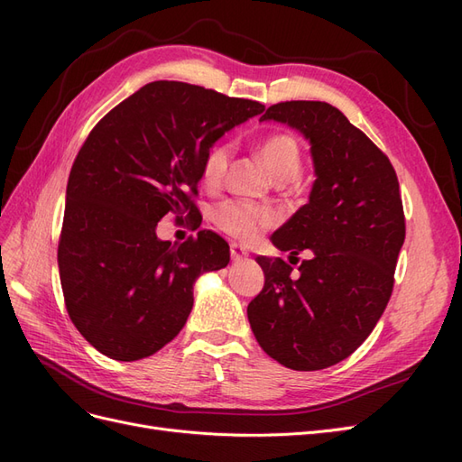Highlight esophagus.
Returning <instances> with one entry per match:
<instances>
[{
  "label": "esophagus",
  "mask_w": 462,
  "mask_h": 462,
  "mask_svg": "<svg viewBox=\"0 0 462 462\" xmlns=\"http://www.w3.org/2000/svg\"><path fill=\"white\" fill-rule=\"evenodd\" d=\"M246 258H248V250L245 246H241V245L233 243L231 245V260L233 262H241V260H246Z\"/></svg>",
  "instance_id": "esophagus-1"
}]
</instances>
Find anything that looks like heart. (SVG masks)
<instances>
[{"label":"heart","mask_w":462,"mask_h":462,"mask_svg":"<svg viewBox=\"0 0 462 462\" xmlns=\"http://www.w3.org/2000/svg\"><path fill=\"white\" fill-rule=\"evenodd\" d=\"M258 152L279 183H289V180L299 177L304 156L299 138L292 133H270L268 136H263ZM231 156L233 146L227 143H217L208 150L200 170L202 183L206 187L216 189L223 183L231 163ZM212 219L223 233H227L233 239L248 243L256 239L262 231L273 227L277 223V214L272 208L246 200H226L214 208Z\"/></svg>","instance_id":"b5f03b06"}]
</instances>
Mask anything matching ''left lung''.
Here are the masks:
<instances>
[{
    "instance_id": "8db88e82",
    "label": "left lung",
    "mask_w": 462,
    "mask_h": 462,
    "mask_svg": "<svg viewBox=\"0 0 462 462\" xmlns=\"http://www.w3.org/2000/svg\"><path fill=\"white\" fill-rule=\"evenodd\" d=\"M262 119L287 123L310 141V200L272 243L291 250V258L302 250L312 258L292 273L285 260L258 256L265 282L246 314L256 341L279 365L321 370L366 341L393 292L404 243L399 180L385 153L326 102H279Z\"/></svg>"
}]
</instances>
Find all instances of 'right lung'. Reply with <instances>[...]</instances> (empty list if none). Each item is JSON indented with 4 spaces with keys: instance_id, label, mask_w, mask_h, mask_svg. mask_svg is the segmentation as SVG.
<instances>
[{
    "instance_id": "right-lung-1",
    "label": "right lung",
    "mask_w": 462,
    "mask_h": 462,
    "mask_svg": "<svg viewBox=\"0 0 462 462\" xmlns=\"http://www.w3.org/2000/svg\"><path fill=\"white\" fill-rule=\"evenodd\" d=\"M263 104L156 80L90 131L69 173L58 262L65 309L94 348L131 362L158 353L187 324L192 285L229 263V245L202 229L160 241L158 221L202 219L194 199L208 150Z\"/></svg>"
}]
</instances>
